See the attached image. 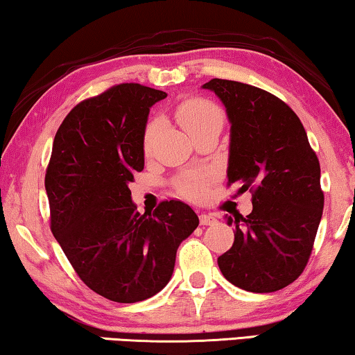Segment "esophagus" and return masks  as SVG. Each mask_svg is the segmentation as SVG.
<instances>
[{"mask_svg": "<svg viewBox=\"0 0 355 355\" xmlns=\"http://www.w3.org/2000/svg\"><path fill=\"white\" fill-rule=\"evenodd\" d=\"M216 223H218V219H216L214 214H209V213L200 214V224L202 225H213Z\"/></svg>", "mask_w": 355, "mask_h": 355, "instance_id": "esophagus-1", "label": "esophagus"}]
</instances>
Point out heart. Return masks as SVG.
<instances>
[{"label":"heart","instance_id":"1","mask_svg":"<svg viewBox=\"0 0 355 355\" xmlns=\"http://www.w3.org/2000/svg\"><path fill=\"white\" fill-rule=\"evenodd\" d=\"M176 115L184 130L189 132V136L193 135L195 131L202 130L205 126L211 125V123L223 121V114H220L218 107H216L213 102L205 99H189L186 102H182V104L178 107ZM157 130L158 121L152 120L147 125L146 132H144V150L146 152L150 150ZM207 182V173L192 171L181 174V176L174 181V187H176L178 192L184 195V197H187L190 200H197L203 195Z\"/></svg>","mask_w":355,"mask_h":355}]
</instances>
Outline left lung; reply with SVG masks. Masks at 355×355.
Returning <instances> with one entry per match:
<instances>
[{
	"label": "left lung",
	"mask_w": 355,
	"mask_h": 355,
	"mask_svg": "<svg viewBox=\"0 0 355 355\" xmlns=\"http://www.w3.org/2000/svg\"><path fill=\"white\" fill-rule=\"evenodd\" d=\"M230 123L227 179L253 192V211L235 220L234 245L218 258L230 284L272 293L295 282L309 261L323 211L320 165L300 118L270 92L214 78L202 86Z\"/></svg>",
	"instance_id": "1"
}]
</instances>
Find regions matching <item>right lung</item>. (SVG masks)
Here are the masks:
<instances>
[{
    "mask_svg": "<svg viewBox=\"0 0 355 355\" xmlns=\"http://www.w3.org/2000/svg\"><path fill=\"white\" fill-rule=\"evenodd\" d=\"M166 92L123 83L80 102L55 132L44 187L51 230L76 274L115 302H137L171 280L179 245L198 216L179 200L139 213L132 174L144 169L150 107Z\"/></svg>",
    "mask_w": 355,
    "mask_h": 355,
    "instance_id": "add662e5",
    "label": "right lung"
}]
</instances>
